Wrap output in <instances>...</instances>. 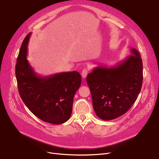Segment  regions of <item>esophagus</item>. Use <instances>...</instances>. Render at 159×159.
Wrapping results in <instances>:
<instances>
[{"mask_svg": "<svg viewBox=\"0 0 159 159\" xmlns=\"http://www.w3.org/2000/svg\"><path fill=\"white\" fill-rule=\"evenodd\" d=\"M88 69H84L82 71V77L83 78H86L87 75H88Z\"/></svg>", "mask_w": 159, "mask_h": 159, "instance_id": "34e87169", "label": "esophagus"}]
</instances>
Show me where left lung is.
Here are the masks:
<instances>
[{
    "label": "left lung",
    "mask_w": 159,
    "mask_h": 159,
    "mask_svg": "<svg viewBox=\"0 0 159 159\" xmlns=\"http://www.w3.org/2000/svg\"><path fill=\"white\" fill-rule=\"evenodd\" d=\"M117 65L98 66L86 78L94 111L98 118L113 120L127 112L140 93L143 80V61L136 49Z\"/></svg>",
    "instance_id": "8db88e82"
}]
</instances>
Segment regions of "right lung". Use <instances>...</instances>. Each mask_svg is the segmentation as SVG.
Masks as SVG:
<instances>
[{"label": "right lung", "instance_id": "obj_1", "mask_svg": "<svg viewBox=\"0 0 159 159\" xmlns=\"http://www.w3.org/2000/svg\"><path fill=\"white\" fill-rule=\"evenodd\" d=\"M31 33L24 39L15 66L19 95L31 112L40 120L60 124L71 115L74 95L81 84L77 71L62 72L40 77L28 61V44Z\"/></svg>", "mask_w": 159, "mask_h": 159}]
</instances>
